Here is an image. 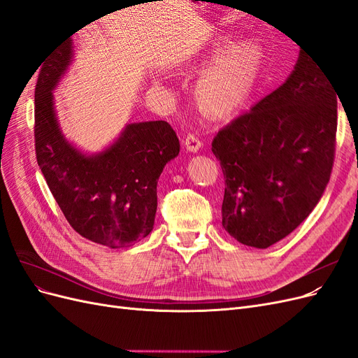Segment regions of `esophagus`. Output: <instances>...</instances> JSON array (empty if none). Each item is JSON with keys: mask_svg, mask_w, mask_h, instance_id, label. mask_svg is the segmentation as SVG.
Wrapping results in <instances>:
<instances>
[{"mask_svg": "<svg viewBox=\"0 0 358 358\" xmlns=\"http://www.w3.org/2000/svg\"><path fill=\"white\" fill-rule=\"evenodd\" d=\"M183 143H185V146H187L189 152H197V150L203 146L201 140L197 137V134H194V133L187 134L185 140H183Z\"/></svg>", "mask_w": 358, "mask_h": 358, "instance_id": "1", "label": "esophagus"}]
</instances>
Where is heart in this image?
Here are the masks:
<instances>
[{"instance_id":"obj_1","label":"heart","mask_w":358,"mask_h":358,"mask_svg":"<svg viewBox=\"0 0 358 358\" xmlns=\"http://www.w3.org/2000/svg\"><path fill=\"white\" fill-rule=\"evenodd\" d=\"M215 50L213 57H218ZM263 64V48L257 40L236 43L206 69L197 83V99L210 115H225L241 107L251 94Z\"/></svg>"}]
</instances>
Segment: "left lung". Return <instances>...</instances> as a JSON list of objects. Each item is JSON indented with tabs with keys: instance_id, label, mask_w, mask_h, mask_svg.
Listing matches in <instances>:
<instances>
[{
	"instance_id": "1",
	"label": "left lung",
	"mask_w": 358,
	"mask_h": 358,
	"mask_svg": "<svg viewBox=\"0 0 358 358\" xmlns=\"http://www.w3.org/2000/svg\"><path fill=\"white\" fill-rule=\"evenodd\" d=\"M338 99L326 70L300 52L285 83L215 136L222 225L237 242L272 246L318 204L333 169Z\"/></svg>"
}]
</instances>
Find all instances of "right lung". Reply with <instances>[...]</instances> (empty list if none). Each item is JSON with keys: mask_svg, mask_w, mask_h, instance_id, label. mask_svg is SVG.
Returning <instances> with one entry per match:
<instances>
[{"mask_svg": "<svg viewBox=\"0 0 358 358\" xmlns=\"http://www.w3.org/2000/svg\"><path fill=\"white\" fill-rule=\"evenodd\" d=\"M71 34L43 62L36 85L37 162L64 216L85 239L122 248L154 229L157 183L179 154V138L166 121L128 124L113 145L85 155L62 136L53 94L73 58Z\"/></svg>", "mask_w": 358, "mask_h": 358, "instance_id": "add662e5", "label": "right lung"}]
</instances>
